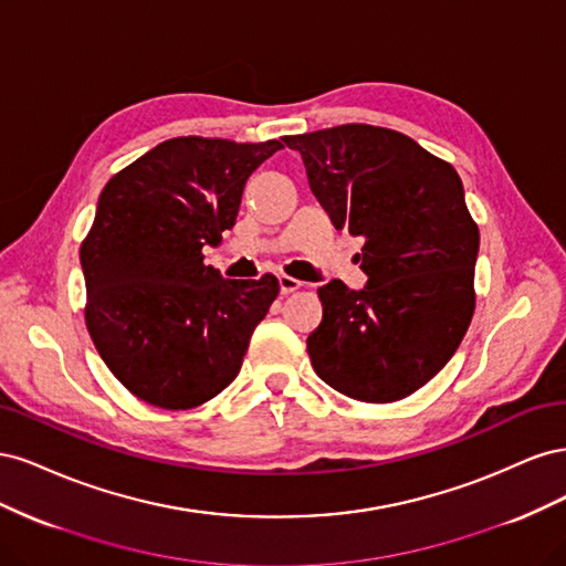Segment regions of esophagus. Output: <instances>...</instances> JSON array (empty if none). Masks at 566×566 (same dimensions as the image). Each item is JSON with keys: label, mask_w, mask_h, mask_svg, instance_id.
Listing matches in <instances>:
<instances>
[{"label": "esophagus", "mask_w": 566, "mask_h": 566, "mask_svg": "<svg viewBox=\"0 0 566 566\" xmlns=\"http://www.w3.org/2000/svg\"><path fill=\"white\" fill-rule=\"evenodd\" d=\"M279 285H281V295H290V293H295V290L302 287V281H297V279H293V276H285V273H281V276H279Z\"/></svg>", "instance_id": "obj_1"}]
</instances>
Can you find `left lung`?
Instances as JSON below:
<instances>
[{"instance_id": "1", "label": "left lung", "mask_w": 566, "mask_h": 566, "mask_svg": "<svg viewBox=\"0 0 566 566\" xmlns=\"http://www.w3.org/2000/svg\"><path fill=\"white\" fill-rule=\"evenodd\" d=\"M335 229L364 235V290L318 287L306 337L323 382L366 403L410 397L449 364L474 314L479 227L451 163L387 127L283 136Z\"/></svg>"}]
</instances>
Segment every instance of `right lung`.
Wrapping results in <instances>:
<instances>
[{
	"label": "right lung",
	"mask_w": 566,
	"mask_h": 566,
	"mask_svg": "<svg viewBox=\"0 0 566 566\" xmlns=\"http://www.w3.org/2000/svg\"><path fill=\"white\" fill-rule=\"evenodd\" d=\"M283 144L177 136L104 186L80 245L84 323L115 378L167 410L202 406L241 370L279 279H221L202 264L235 224L248 177Z\"/></svg>",
	"instance_id": "right-lung-1"
}]
</instances>
